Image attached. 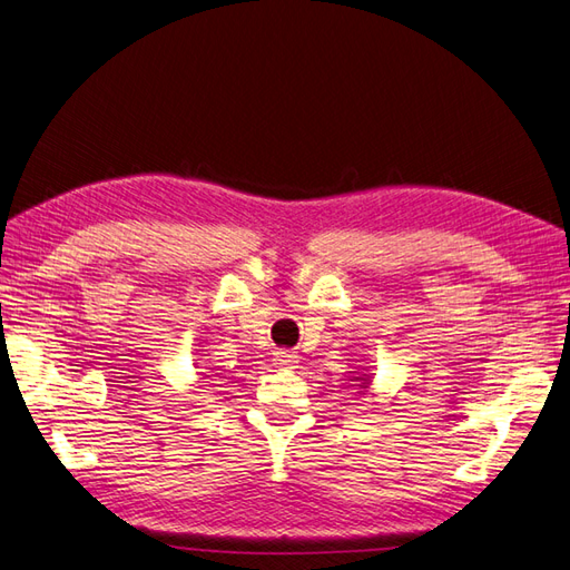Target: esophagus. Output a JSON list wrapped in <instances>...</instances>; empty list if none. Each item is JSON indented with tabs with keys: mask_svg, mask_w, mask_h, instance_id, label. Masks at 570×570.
<instances>
[{
	"mask_svg": "<svg viewBox=\"0 0 570 570\" xmlns=\"http://www.w3.org/2000/svg\"><path fill=\"white\" fill-rule=\"evenodd\" d=\"M273 361L278 366H295L297 364V354L295 352H287V350H281V352H275Z\"/></svg>",
	"mask_w": 570,
	"mask_h": 570,
	"instance_id": "34e87169",
	"label": "esophagus"
}]
</instances>
